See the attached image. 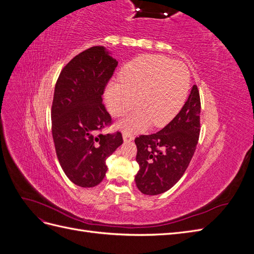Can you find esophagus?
Returning <instances> with one entry per match:
<instances>
[{"label": "esophagus", "instance_id": "1", "mask_svg": "<svg viewBox=\"0 0 254 254\" xmlns=\"http://www.w3.org/2000/svg\"><path fill=\"white\" fill-rule=\"evenodd\" d=\"M133 137H134V136H133L132 134H130V133H128V132H124V133H123V139H124L125 142L132 141Z\"/></svg>", "mask_w": 254, "mask_h": 254}]
</instances>
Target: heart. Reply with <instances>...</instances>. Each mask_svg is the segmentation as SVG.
<instances>
[{"mask_svg":"<svg viewBox=\"0 0 254 254\" xmlns=\"http://www.w3.org/2000/svg\"><path fill=\"white\" fill-rule=\"evenodd\" d=\"M120 82H111L105 92L106 104L113 117L137 108L120 123L124 132H137L150 124L163 127L181 110L189 94L190 75L178 61L145 55L123 66Z\"/></svg>","mask_w":254,"mask_h":254,"instance_id":"1","label":"heart"}]
</instances>
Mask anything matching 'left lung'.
<instances>
[{"label": "left lung", "mask_w": 254, "mask_h": 254, "mask_svg": "<svg viewBox=\"0 0 254 254\" xmlns=\"http://www.w3.org/2000/svg\"><path fill=\"white\" fill-rule=\"evenodd\" d=\"M200 109V96L194 84L180 112L163 129L135 137L140 168L134 180L141 193L162 194L186 173L199 140Z\"/></svg>", "instance_id": "8db88e82"}]
</instances>
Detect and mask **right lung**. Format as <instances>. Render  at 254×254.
<instances>
[{"label": "right lung", "instance_id": "right-lung-1", "mask_svg": "<svg viewBox=\"0 0 254 254\" xmlns=\"http://www.w3.org/2000/svg\"><path fill=\"white\" fill-rule=\"evenodd\" d=\"M117 66L104 47H92L75 56L56 82L51 112L56 155L67 178L81 188L103 181L106 159L123 143L120 131L101 133L112 124L102 95Z\"/></svg>", "mask_w": 254, "mask_h": 254}]
</instances>
